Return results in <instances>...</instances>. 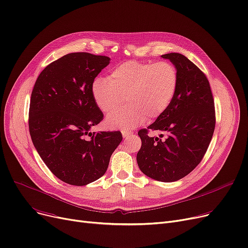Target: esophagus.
<instances>
[{"instance_id": "34e87169", "label": "esophagus", "mask_w": 248, "mask_h": 248, "mask_svg": "<svg viewBox=\"0 0 248 248\" xmlns=\"http://www.w3.org/2000/svg\"><path fill=\"white\" fill-rule=\"evenodd\" d=\"M122 134H123V137H124V139H127L128 137H131V136L133 135V133H132L131 131H127V130H124V131L122 132Z\"/></svg>"}]
</instances>
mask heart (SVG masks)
<instances>
[{"label":"heart","instance_id":"b5f03b06","mask_svg":"<svg viewBox=\"0 0 248 248\" xmlns=\"http://www.w3.org/2000/svg\"><path fill=\"white\" fill-rule=\"evenodd\" d=\"M178 87V72L168 62L128 61L114 68L108 78H97L92 95L98 108L111 112L105 124L110 128L128 130L143 124L147 117L163 114L173 100ZM131 106L112 113L125 101Z\"/></svg>","mask_w":248,"mask_h":248}]
</instances>
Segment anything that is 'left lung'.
Listing matches in <instances>:
<instances>
[{"label":"left lung","mask_w":248,"mask_h":248,"mask_svg":"<svg viewBox=\"0 0 248 248\" xmlns=\"http://www.w3.org/2000/svg\"><path fill=\"white\" fill-rule=\"evenodd\" d=\"M161 58L174 64L178 87L166 111L139 131L142 147L137 162L147 176L172 182L184 178L200 164L212 140L216 118L206 75L181 53H166ZM149 129L165 132L167 138L150 137Z\"/></svg>","instance_id":"obj_1"}]
</instances>
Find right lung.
<instances>
[{"mask_svg":"<svg viewBox=\"0 0 248 248\" xmlns=\"http://www.w3.org/2000/svg\"><path fill=\"white\" fill-rule=\"evenodd\" d=\"M109 62L89 52L68 53L45 68L31 93L32 143L52 173L72 186L100 178L123 140L118 131L90 132L103 118L92 84Z\"/></svg>","mask_w":248,"mask_h":248,"instance_id":"obj_1","label":"right lung"}]
</instances>
